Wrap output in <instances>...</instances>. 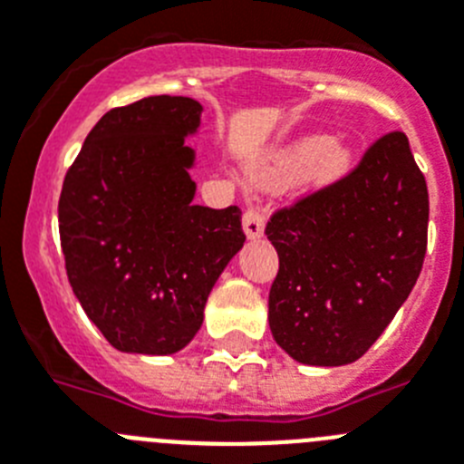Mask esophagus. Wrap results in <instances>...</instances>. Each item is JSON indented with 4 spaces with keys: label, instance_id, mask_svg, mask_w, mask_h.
<instances>
[{
    "label": "esophagus",
    "instance_id": "34e87169",
    "mask_svg": "<svg viewBox=\"0 0 464 464\" xmlns=\"http://www.w3.org/2000/svg\"><path fill=\"white\" fill-rule=\"evenodd\" d=\"M242 228H245V236L249 240H258L263 236V228H266V217L258 208H249L245 210V217H242Z\"/></svg>",
    "mask_w": 464,
    "mask_h": 464
}]
</instances>
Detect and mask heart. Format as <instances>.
I'll return each mask as SVG.
<instances>
[{"label": "heart", "instance_id": "1", "mask_svg": "<svg viewBox=\"0 0 464 464\" xmlns=\"http://www.w3.org/2000/svg\"><path fill=\"white\" fill-rule=\"evenodd\" d=\"M300 166H307L304 178H307L310 185H333V182H337L349 173V169H352V154L337 140H328L324 136H307V139L282 150L275 157L273 164L258 173V180L279 182L286 175L295 173Z\"/></svg>", "mask_w": 464, "mask_h": 464}]
</instances>
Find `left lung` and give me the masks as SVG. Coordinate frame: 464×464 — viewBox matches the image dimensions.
Masks as SVG:
<instances>
[{
  "label": "left lung",
  "mask_w": 464,
  "mask_h": 464,
  "mask_svg": "<svg viewBox=\"0 0 464 464\" xmlns=\"http://www.w3.org/2000/svg\"><path fill=\"white\" fill-rule=\"evenodd\" d=\"M428 185L402 131L374 140L342 180L270 217L275 342L304 365L353 362L414 289L428 247Z\"/></svg>",
  "instance_id": "1"
}]
</instances>
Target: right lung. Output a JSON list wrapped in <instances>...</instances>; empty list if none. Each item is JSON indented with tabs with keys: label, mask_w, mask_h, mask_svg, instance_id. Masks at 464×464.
Wrapping results in <instances>:
<instances>
[{
	"label": "right lung",
	"mask_w": 464,
	"mask_h": 464,
	"mask_svg": "<svg viewBox=\"0 0 464 464\" xmlns=\"http://www.w3.org/2000/svg\"><path fill=\"white\" fill-rule=\"evenodd\" d=\"M203 106L148 97L112 108L87 133L60 194L71 289L115 349L169 356L194 340L208 295L245 233L240 208L194 206L187 136Z\"/></svg>",
	"instance_id": "right-lung-1"
}]
</instances>
